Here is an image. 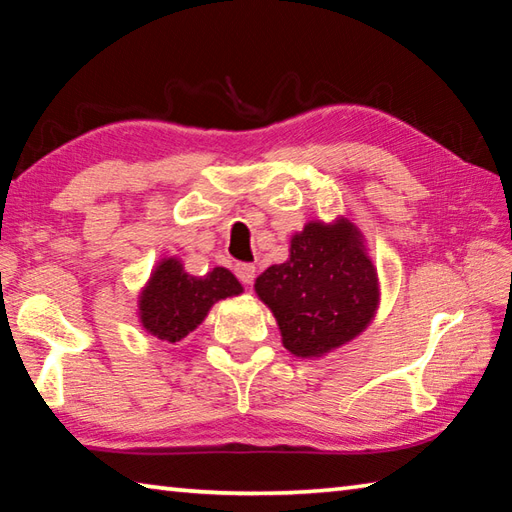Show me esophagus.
<instances>
[{
    "instance_id": "1",
    "label": "esophagus",
    "mask_w": 512,
    "mask_h": 512,
    "mask_svg": "<svg viewBox=\"0 0 512 512\" xmlns=\"http://www.w3.org/2000/svg\"><path fill=\"white\" fill-rule=\"evenodd\" d=\"M235 273L244 284H253L255 275H257V268H255V264H237Z\"/></svg>"
}]
</instances>
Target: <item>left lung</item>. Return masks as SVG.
<instances>
[{
  "label": "left lung",
  "instance_id": "1",
  "mask_svg": "<svg viewBox=\"0 0 512 512\" xmlns=\"http://www.w3.org/2000/svg\"><path fill=\"white\" fill-rule=\"evenodd\" d=\"M289 259L268 266L255 291L273 311L282 343L302 359L352 341L375 316L377 271L348 219L311 221L293 235Z\"/></svg>",
  "mask_w": 512,
  "mask_h": 512
}]
</instances>
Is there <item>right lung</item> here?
I'll return each mask as SVG.
<instances>
[{
  "instance_id": "1",
  "label": "right lung",
  "mask_w": 512,
  "mask_h": 512,
  "mask_svg": "<svg viewBox=\"0 0 512 512\" xmlns=\"http://www.w3.org/2000/svg\"><path fill=\"white\" fill-rule=\"evenodd\" d=\"M241 291L228 268L216 266L196 277L185 271L180 259H162L140 296L142 327L162 341L176 343L203 323L214 302L239 296Z\"/></svg>"
}]
</instances>
